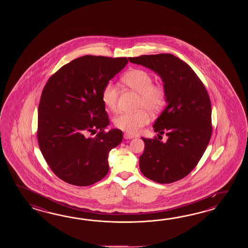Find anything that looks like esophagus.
Instances as JSON below:
<instances>
[{"label":"esophagus","instance_id":"esophagus-1","mask_svg":"<svg viewBox=\"0 0 248 248\" xmlns=\"http://www.w3.org/2000/svg\"><path fill=\"white\" fill-rule=\"evenodd\" d=\"M124 138H125V139H132V138H134V136L129 135V134H127V133H125V134H124Z\"/></svg>","mask_w":248,"mask_h":248}]
</instances>
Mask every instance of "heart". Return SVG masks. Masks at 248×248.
I'll return each instance as SVG.
<instances>
[{
	"label": "heart",
	"mask_w": 248,
	"mask_h": 248,
	"mask_svg": "<svg viewBox=\"0 0 248 248\" xmlns=\"http://www.w3.org/2000/svg\"><path fill=\"white\" fill-rule=\"evenodd\" d=\"M122 82L129 89L137 92L140 97L137 108H142L134 112H122L114 119V125L127 134L137 135L142 126L150 122L151 112H158L166 103V90L162 85L153 84L152 74L142 69H132L122 77ZM104 106L110 111H116L119 98V90L111 82L104 87L101 94Z\"/></svg>",
	"instance_id": "obj_1"
}]
</instances>
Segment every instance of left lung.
<instances>
[{
	"instance_id": "1",
	"label": "left lung",
	"mask_w": 248,
	"mask_h": 248,
	"mask_svg": "<svg viewBox=\"0 0 248 248\" xmlns=\"http://www.w3.org/2000/svg\"><path fill=\"white\" fill-rule=\"evenodd\" d=\"M159 75L168 104L153 124L167 142L142 138L139 167L148 179L171 184L185 177L201 160L212 135L211 102L206 88L190 65L172 54L128 58Z\"/></svg>"
}]
</instances>
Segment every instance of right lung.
I'll return each instance as SVG.
<instances>
[{
	"label": "right lung",
	"instance_id": "right-lung-1",
	"mask_svg": "<svg viewBox=\"0 0 248 248\" xmlns=\"http://www.w3.org/2000/svg\"><path fill=\"white\" fill-rule=\"evenodd\" d=\"M126 63V58L83 56L59 69L42 90L39 146L53 173L65 183L89 186L108 173V155L123 133L105 131L110 122L101 94ZM96 131L95 138L88 137Z\"/></svg>",
	"mask_w": 248,
	"mask_h": 248
}]
</instances>
